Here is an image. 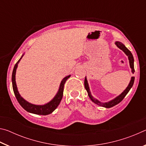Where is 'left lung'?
<instances>
[{
	"instance_id": "1",
	"label": "left lung",
	"mask_w": 146,
	"mask_h": 146,
	"mask_svg": "<svg viewBox=\"0 0 146 146\" xmlns=\"http://www.w3.org/2000/svg\"><path fill=\"white\" fill-rule=\"evenodd\" d=\"M115 44L118 48L121 49V50H122L123 52L127 56L128 60H129V66H130L131 69V72H132V73H134V72H135L134 58H133V56L132 55V53H131V51L129 50V49H128L125 46L124 44L121 42L116 41ZM134 81H135V76H131L129 84H128V86H127V88H125L122 93H121V94H120V95H118L117 97H116L115 98H113V99L108 101V102H100V101L97 99V98L93 97L92 95H91V91H90V87H89V84L88 82L87 78H86V76L85 80H84V86H85V89L88 92L89 97L90 98V99L92 100L93 102L96 104L98 106H102V107H104V108H110L113 107V106H115L117 104H118V103H120L121 101L123 99V98L125 97V95H126L128 93V92H129V90H131V88L133 87V84H134Z\"/></svg>"
}]
</instances>
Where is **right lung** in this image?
I'll return each mask as SVG.
<instances>
[{
  "instance_id": "right-lung-1",
  "label": "right lung",
  "mask_w": 146,
  "mask_h": 146,
  "mask_svg": "<svg viewBox=\"0 0 146 146\" xmlns=\"http://www.w3.org/2000/svg\"><path fill=\"white\" fill-rule=\"evenodd\" d=\"M24 55V53H23V55L21 56V58L19 59L18 62L16 63L15 65L13 70V73H12V77H11L12 86H13V92H14L15 95L17 100L20 104V105H21L22 107H23L24 110L26 111H28L29 113H33V114H36V115H47L51 114V113H53L54 111L55 110V109L58 107L59 104H60L62 98V97H63L64 84H65L66 81L70 77L71 75L65 76V77L62 80L60 84V86H59L57 93H56L55 97L53 98V99H51L49 102L45 104H42V105L33 104H31L30 102H28V101L24 99L23 97H22V96L20 95V93L19 92L18 88H17V84H16V78H15L16 71H17V67H18V64L20 62V61H21L22 58L23 57Z\"/></svg>"
}]
</instances>
